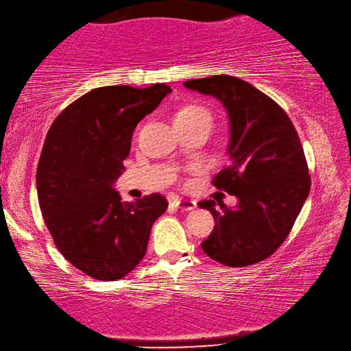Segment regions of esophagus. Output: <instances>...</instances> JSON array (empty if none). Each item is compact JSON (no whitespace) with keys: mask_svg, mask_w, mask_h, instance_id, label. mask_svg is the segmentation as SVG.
Here are the masks:
<instances>
[{"mask_svg":"<svg viewBox=\"0 0 351 351\" xmlns=\"http://www.w3.org/2000/svg\"><path fill=\"white\" fill-rule=\"evenodd\" d=\"M174 206L180 210H194L197 207V203L194 199H183V198H177L174 199Z\"/></svg>","mask_w":351,"mask_h":351,"instance_id":"obj_1","label":"esophagus"}]
</instances>
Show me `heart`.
<instances>
[{"mask_svg": "<svg viewBox=\"0 0 351 351\" xmlns=\"http://www.w3.org/2000/svg\"><path fill=\"white\" fill-rule=\"evenodd\" d=\"M174 123H183V124L209 123V124H212V115H210V112L203 106L188 104V106H183L182 109L176 113Z\"/></svg>", "mask_w": 351, "mask_h": 351, "instance_id": "b5f03b06", "label": "heart"}]
</instances>
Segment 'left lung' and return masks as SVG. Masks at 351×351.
I'll list each match as a JSON object with an SVG mask.
<instances>
[{"label":"left lung","mask_w":351,"mask_h":351,"mask_svg":"<svg viewBox=\"0 0 351 351\" xmlns=\"http://www.w3.org/2000/svg\"><path fill=\"white\" fill-rule=\"evenodd\" d=\"M184 88L217 98L228 118V167L213 178L238 198L223 212L213 199L215 227L202 242L204 253L227 267H247L273 254L289 234L311 191L302 142L283 109L254 86L232 75L184 82Z\"/></svg>","instance_id":"obj_1"}]
</instances>
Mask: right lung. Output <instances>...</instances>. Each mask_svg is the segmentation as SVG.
Masks as SVG:
<instances>
[{
    "instance_id": "1",
    "label": "right lung",
    "mask_w": 351,
    "mask_h": 351,
    "mask_svg": "<svg viewBox=\"0 0 351 351\" xmlns=\"http://www.w3.org/2000/svg\"><path fill=\"white\" fill-rule=\"evenodd\" d=\"M171 92L104 86L69 104L49 127L36 189L56 247L98 280H118L145 256L152 226L168 202L160 194L123 203L115 182L136 125Z\"/></svg>"
}]
</instances>
